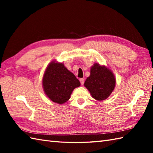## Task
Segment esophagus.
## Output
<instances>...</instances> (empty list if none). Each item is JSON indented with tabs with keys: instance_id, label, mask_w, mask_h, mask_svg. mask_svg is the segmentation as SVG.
<instances>
[{
	"instance_id": "34e87169",
	"label": "esophagus",
	"mask_w": 153,
	"mask_h": 153,
	"mask_svg": "<svg viewBox=\"0 0 153 153\" xmlns=\"http://www.w3.org/2000/svg\"><path fill=\"white\" fill-rule=\"evenodd\" d=\"M79 82H80L81 84L83 85L84 84V82H85V79H84L83 78H81V79H79Z\"/></svg>"
}]
</instances>
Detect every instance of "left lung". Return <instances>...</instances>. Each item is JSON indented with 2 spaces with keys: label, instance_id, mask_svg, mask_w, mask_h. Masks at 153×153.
Here are the masks:
<instances>
[{
  "label": "left lung",
  "instance_id": "8db88e82",
  "mask_svg": "<svg viewBox=\"0 0 153 153\" xmlns=\"http://www.w3.org/2000/svg\"><path fill=\"white\" fill-rule=\"evenodd\" d=\"M90 74L84 86L88 89L93 99L97 100L106 99L116 85V78L113 72L106 66L95 63L91 68Z\"/></svg>",
  "mask_w": 153,
  "mask_h": 153
}]
</instances>
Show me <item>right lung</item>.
Returning a JSON list of instances; mask_svg holds the SVG:
<instances>
[{"label":"right lung","mask_w":153,"mask_h":153,"mask_svg":"<svg viewBox=\"0 0 153 153\" xmlns=\"http://www.w3.org/2000/svg\"><path fill=\"white\" fill-rule=\"evenodd\" d=\"M45 93L52 101L64 104L70 99L74 89L80 86L79 81L62 63L52 61L43 75Z\"/></svg>","instance_id":"add662e5"}]
</instances>
